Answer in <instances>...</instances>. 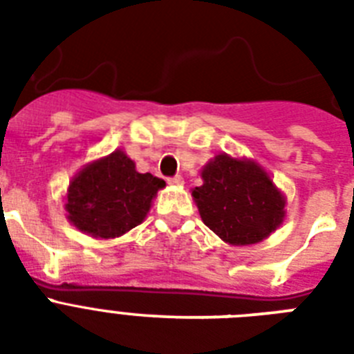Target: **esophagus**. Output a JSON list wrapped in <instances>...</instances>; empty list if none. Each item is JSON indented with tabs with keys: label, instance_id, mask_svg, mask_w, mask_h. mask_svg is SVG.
Wrapping results in <instances>:
<instances>
[{
	"label": "esophagus",
	"instance_id": "esophagus-1",
	"mask_svg": "<svg viewBox=\"0 0 354 354\" xmlns=\"http://www.w3.org/2000/svg\"><path fill=\"white\" fill-rule=\"evenodd\" d=\"M167 182L171 183V185H182V183H183V178H182V176H172V178H169Z\"/></svg>",
	"mask_w": 354,
	"mask_h": 354
}]
</instances>
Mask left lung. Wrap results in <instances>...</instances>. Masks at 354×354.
Segmentation results:
<instances>
[{"label": "left lung", "instance_id": "1", "mask_svg": "<svg viewBox=\"0 0 354 354\" xmlns=\"http://www.w3.org/2000/svg\"><path fill=\"white\" fill-rule=\"evenodd\" d=\"M193 191L200 216L222 241L244 246L275 232L285 216V198L253 161L218 154L202 171Z\"/></svg>", "mask_w": 354, "mask_h": 354}]
</instances>
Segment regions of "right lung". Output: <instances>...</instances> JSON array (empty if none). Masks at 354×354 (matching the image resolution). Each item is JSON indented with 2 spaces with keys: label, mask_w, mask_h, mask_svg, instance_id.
<instances>
[{
  "label": "right lung",
  "mask_w": 354,
  "mask_h": 354,
  "mask_svg": "<svg viewBox=\"0 0 354 354\" xmlns=\"http://www.w3.org/2000/svg\"><path fill=\"white\" fill-rule=\"evenodd\" d=\"M161 178L136 171L133 161L115 150L84 167L68 189V218L88 235L113 239L143 222Z\"/></svg>",
  "instance_id": "right-lung-1"
}]
</instances>
